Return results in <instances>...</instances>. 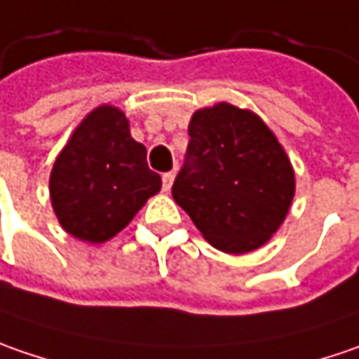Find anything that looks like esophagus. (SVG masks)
<instances>
[{"mask_svg": "<svg viewBox=\"0 0 359 359\" xmlns=\"http://www.w3.org/2000/svg\"><path fill=\"white\" fill-rule=\"evenodd\" d=\"M172 180H175V172L170 170V172H164L163 175V189L164 191H170V187H172Z\"/></svg>", "mask_w": 359, "mask_h": 359, "instance_id": "obj_1", "label": "esophagus"}]
</instances>
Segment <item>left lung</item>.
<instances>
[{
  "label": "left lung",
  "instance_id": "left-lung-1",
  "mask_svg": "<svg viewBox=\"0 0 359 359\" xmlns=\"http://www.w3.org/2000/svg\"><path fill=\"white\" fill-rule=\"evenodd\" d=\"M172 196L205 239L225 253L269 241L295 193L285 150L263 120L221 102L193 114Z\"/></svg>",
  "mask_w": 359,
  "mask_h": 359
}]
</instances>
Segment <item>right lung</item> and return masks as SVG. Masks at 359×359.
I'll return each instance as SVG.
<instances>
[{
	"instance_id": "add662e5",
	"label": "right lung",
	"mask_w": 359,
	"mask_h": 359,
	"mask_svg": "<svg viewBox=\"0 0 359 359\" xmlns=\"http://www.w3.org/2000/svg\"><path fill=\"white\" fill-rule=\"evenodd\" d=\"M161 184L158 172L149 168L147 149L130 136L126 116L100 106L57 156L50 195L60 225L70 235L104 243L133 221Z\"/></svg>"
}]
</instances>
